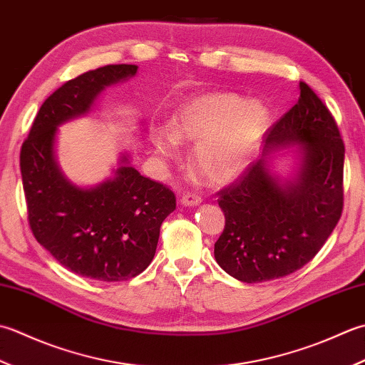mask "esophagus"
<instances>
[{
    "mask_svg": "<svg viewBox=\"0 0 365 365\" xmlns=\"http://www.w3.org/2000/svg\"><path fill=\"white\" fill-rule=\"evenodd\" d=\"M180 203L182 206H198L200 203H202V198L195 195V193H185V195H182L180 198Z\"/></svg>",
    "mask_w": 365,
    "mask_h": 365,
    "instance_id": "1",
    "label": "esophagus"
}]
</instances>
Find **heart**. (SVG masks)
Returning <instances> with one entry per match:
<instances>
[{
  "instance_id": "heart-1",
  "label": "heart",
  "mask_w": 365,
  "mask_h": 365,
  "mask_svg": "<svg viewBox=\"0 0 365 365\" xmlns=\"http://www.w3.org/2000/svg\"><path fill=\"white\" fill-rule=\"evenodd\" d=\"M271 110L233 93H211L185 102L170 120V130L153 137L155 153L173 158L180 141L197 143L193 162L207 181L235 180L271 125Z\"/></svg>"
}]
</instances>
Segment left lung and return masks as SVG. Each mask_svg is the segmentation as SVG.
Returning <instances> with one entry per match:
<instances>
[{
  "mask_svg": "<svg viewBox=\"0 0 365 365\" xmlns=\"http://www.w3.org/2000/svg\"><path fill=\"white\" fill-rule=\"evenodd\" d=\"M299 91L296 106L266 133L262 158L219 193L225 228L214 244L215 262L247 284L307 264L344 207L345 146L337 124L304 81ZM287 155L294 168L284 177L275 172V159Z\"/></svg>",
  "mask_w": 365,
  "mask_h": 365,
  "instance_id": "1",
  "label": "left lung"
}]
</instances>
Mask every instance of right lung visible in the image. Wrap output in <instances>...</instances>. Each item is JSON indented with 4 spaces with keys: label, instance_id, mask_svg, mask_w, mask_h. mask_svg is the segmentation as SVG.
Masks as SVG:
<instances>
[{
    "label": "right lung",
    "instance_id": "1",
    "mask_svg": "<svg viewBox=\"0 0 365 365\" xmlns=\"http://www.w3.org/2000/svg\"><path fill=\"white\" fill-rule=\"evenodd\" d=\"M135 64H110L66 81L42 103L21 146L20 170L31 232L59 264L81 277L120 282L153 262L175 193L130 165L121 153L111 176L91 187L73 181L56 159L58 128L91 113L103 89L135 77Z\"/></svg>",
    "mask_w": 365,
    "mask_h": 365
}]
</instances>
